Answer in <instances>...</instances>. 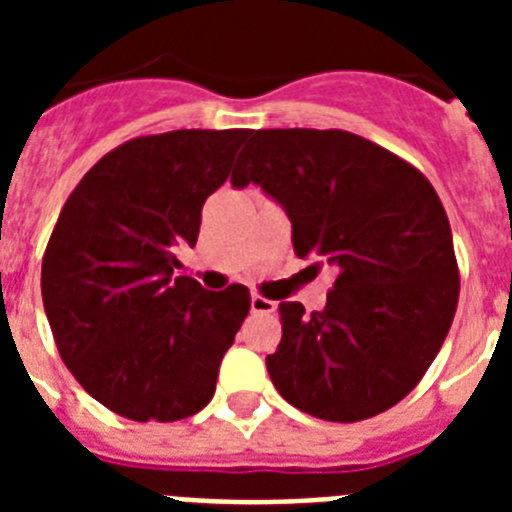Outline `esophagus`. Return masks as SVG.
Masks as SVG:
<instances>
[{"label": "esophagus", "mask_w": 512, "mask_h": 512, "mask_svg": "<svg viewBox=\"0 0 512 512\" xmlns=\"http://www.w3.org/2000/svg\"><path fill=\"white\" fill-rule=\"evenodd\" d=\"M277 310V302L274 300H266V297L261 295H251V312H256V315H269V312Z\"/></svg>", "instance_id": "esophagus-1"}]
</instances>
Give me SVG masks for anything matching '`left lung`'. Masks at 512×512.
I'll return each mask as SVG.
<instances>
[{
    "label": "left lung",
    "mask_w": 512,
    "mask_h": 512,
    "mask_svg": "<svg viewBox=\"0 0 512 512\" xmlns=\"http://www.w3.org/2000/svg\"><path fill=\"white\" fill-rule=\"evenodd\" d=\"M233 187L261 184L292 220L300 259L336 269L320 312L279 302L266 356L279 395L307 415L356 423L390 410L441 351L459 302L451 225L431 182L346 130H256Z\"/></svg>",
    "instance_id": "8db88e82"
}]
</instances>
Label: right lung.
<instances>
[{
  "mask_svg": "<svg viewBox=\"0 0 512 512\" xmlns=\"http://www.w3.org/2000/svg\"><path fill=\"white\" fill-rule=\"evenodd\" d=\"M251 130L140 135L102 156L63 205L43 253L40 292L76 382L122 418L171 423L215 395L251 292L174 277L202 205L228 179Z\"/></svg>",
  "mask_w": 512,
  "mask_h": 512,
  "instance_id": "1",
  "label": "right lung"
}]
</instances>
